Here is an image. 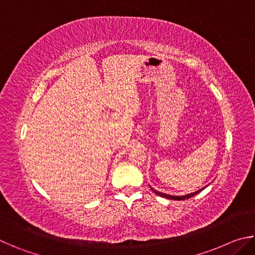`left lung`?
<instances>
[{
  "label": "left lung",
  "mask_w": 255,
  "mask_h": 255,
  "mask_svg": "<svg viewBox=\"0 0 255 255\" xmlns=\"http://www.w3.org/2000/svg\"><path fill=\"white\" fill-rule=\"evenodd\" d=\"M153 190V191L156 193L157 196H161V197H163V198H167V199H172V200H185V199H189V198H191V197H193V196H196L197 193H199L202 189H200V190H198V191H196V192H193V193H190V195H187V196H181V197H178V196H170V195H165V193H162V192H158V191H156V190H154L153 188H150Z\"/></svg>",
  "instance_id": "left-lung-1"
}]
</instances>
